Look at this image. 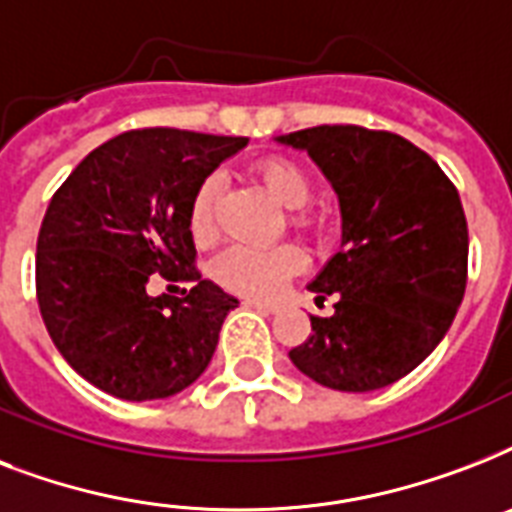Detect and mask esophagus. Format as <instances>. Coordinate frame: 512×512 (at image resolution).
I'll return each instance as SVG.
<instances>
[{"instance_id": "1", "label": "esophagus", "mask_w": 512, "mask_h": 512, "mask_svg": "<svg viewBox=\"0 0 512 512\" xmlns=\"http://www.w3.org/2000/svg\"><path fill=\"white\" fill-rule=\"evenodd\" d=\"M244 305H247V308H255V311H260V313H276V311H279V305L263 303V300H244Z\"/></svg>"}]
</instances>
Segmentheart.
Instances as JSON below:
<instances>
[{
  "mask_svg": "<svg viewBox=\"0 0 512 512\" xmlns=\"http://www.w3.org/2000/svg\"><path fill=\"white\" fill-rule=\"evenodd\" d=\"M257 177L263 180L273 199L281 207L292 209L289 223L303 231H321L324 217L313 209H305L311 201L313 180L311 175L292 159L271 156L257 162ZM223 191L220 175H207L199 183L188 209V225H191L193 239L199 244H209L215 239L217 225V201ZM303 268V252L295 244H273V247H252V244H231L217 255L212 271L215 279L225 289H231L236 295L255 297V300H268L287 284L297 271Z\"/></svg>",
  "mask_w": 512,
  "mask_h": 512,
  "instance_id": "1",
  "label": "heart"
}]
</instances>
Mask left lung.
Returning a JSON list of instances; mask_svg holds the SVG:
<instances>
[{
	"instance_id": "obj_1",
	"label": "left lung",
	"mask_w": 512,
	"mask_h": 512,
	"mask_svg": "<svg viewBox=\"0 0 512 512\" xmlns=\"http://www.w3.org/2000/svg\"><path fill=\"white\" fill-rule=\"evenodd\" d=\"M276 143L308 151L340 201V252L308 284L335 313L289 350L324 388L366 393L417 369L452 327L468 284V220L452 180L401 135L321 124Z\"/></svg>"
}]
</instances>
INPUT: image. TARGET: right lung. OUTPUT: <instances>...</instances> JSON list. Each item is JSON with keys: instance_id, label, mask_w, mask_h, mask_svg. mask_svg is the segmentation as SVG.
I'll list each match as a JSON object with an SVG mask.
<instances>
[{"instance_id": "add662e5", "label": "right lung", "mask_w": 512, "mask_h": 512, "mask_svg": "<svg viewBox=\"0 0 512 512\" xmlns=\"http://www.w3.org/2000/svg\"><path fill=\"white\" fill-rule=\"evenodd\" d=\"M247 143L170 127L122 132L55 191L36 241V300L60 356L95 388L170 398L209 366L239 300L193 268L188 209L201 180ZM154 272L192 292L151 298Z\"/></svg>"}]
</instances>
